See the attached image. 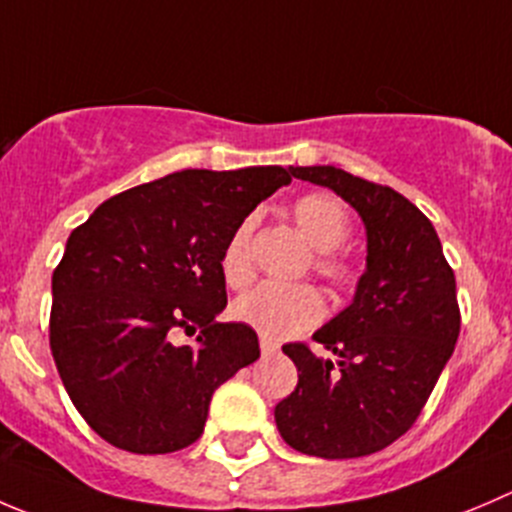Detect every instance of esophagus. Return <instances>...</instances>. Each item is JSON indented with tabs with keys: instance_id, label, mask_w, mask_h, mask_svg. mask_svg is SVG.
Listing matches in <instances>:
<instances>
[{
	"instance_id": "obj_1",
	"label": "esophagus",
	"mask_w": 512,
	"mask_h": 512,
	"mask_svg": "<svg viewBox=\"0 0 512 512\" xmlns=\"http://www.w3.org/2000/svg\"><path fill=\"white\" fill-rule=\"evenodd\" d=\"M277 342H272V340H267V337H260V350H262V355H272V352H277Z\"/></svg>"
}]
</instances>
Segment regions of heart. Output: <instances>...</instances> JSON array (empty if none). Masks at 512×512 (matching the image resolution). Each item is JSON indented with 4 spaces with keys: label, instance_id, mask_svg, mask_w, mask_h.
Segmentation results:
<instances>
[{
    "label": "heart",
    "instance_id": "1",
    "mask_svg": "<svg viewBox=\"0 0 512 512\" xmlns=\"http://www.w3.org/2000/svg\"><path fill=\"white\" fill-rule=\"evenodd\" d=\"M292 220L302 235L317 250L315 270L335 287L350 285L355 277L350 257L342 255L340 245L350 235V215L337 197L327 192H310L295 200ZM252 220L240 222L227 240L220 257L222 280L230 287H242L252 277ZM325 315V305L315 287L310 285H277L262 282L232 302V317L267 340H285L307 327L317 325Z\"/></svg>",
    "mask_w": 512,
    "mask_h": 512
}]
</instances>
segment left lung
Instances as JSON below:
<instances>
[{"label":"left lung","instance_id":"obj_1","mask_svg":"<svg viewBox=\"0 0 512 512\" xmlns=\"http://www.w3.org/2000/svg\"><path fill=\"white\" fill-rule=\"evenodd\" d=\"M290 172L332 190L360 215L367 265L350 305L312 335L335 362L302 342L282 347L297 367V388L277 403L275 423L297 453L362 458L413 428L453 355L455 275L433 222L393 187L332 165Z\"/></svg>","mask_w":512,"mask_h":512}]
</instances>
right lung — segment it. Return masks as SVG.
Returning a JSON list of instances; mask_svg holds the SVG:
<instances>
[{
  "label": "right lung",
  "instance_id": "right-lung-1",
  "mask_svg": "<svg viewBox=\"0 0 512 512\" xmlns=\"http://www.w3.org/2000/svg\"><path fill=\"white\" fill-rule=\"evenodd\" d=\"M290 182L277 165L182 170L109 197L69 235L52 275L49 347L99 438L140 455L200 438L212 393L260 357L250 325L217 322L222 250ZM177 329L196 342L177 346Z\"/></svg>",
  "mask_w": 512,
  "mask_h": 512
}]
</instances>
